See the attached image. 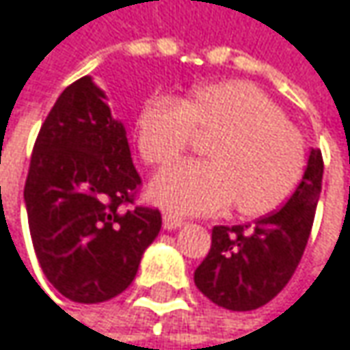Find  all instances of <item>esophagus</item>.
Segmentation results:
<instances>
[{
    "label": "esophagus",
    "instance_id": "esophagus-1",
    "mask_svg": "<svg viewBox=\"0 0 350 350\" xmlns=\"http://www.w3.org/2000/svg\"><path fill=\"white\" fill-rule=\"evenodd\" d=\"M162 220H164V228H166V230H176V228H180V226L184 224V220H182L180 216L170 214V212H166Z\"/></svg>",
    "mask_w": 350,
    "mask_h": 350
}]
</instances>
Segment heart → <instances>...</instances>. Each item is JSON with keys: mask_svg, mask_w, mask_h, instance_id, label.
<instances>
[{"mask_svg": "<svg viewBox=\"0 0 350 350\" xmlns=\"http://www.w3.org/2000/svg\"><path fill=\"white\" fill-rule=\"evenodd\" d=\"M216 132L208 162H180L150 184L154 202L178 212H218L237 202L244 216H262L297 188L306 162L302 136L282 110L248 81L192 90L184 102L152 98L138 116V148L148 164H168L188 150L194 130Z\"/></svg>", "mask_w": 350, "mask_h": 350, "instance_id": "heart-1", "label": "heart"}]
</instances>
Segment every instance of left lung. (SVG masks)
<instances>
[{"mask_svg":"<svg viewBox=\"0 0 350 350\" xmlns=\"http://www.w3.org/2000/svg\"><path fill=\"white\" fill-rule=\"evenodd\" d=\"M323 168L321 150L312 148L286 204L252 224L212 228L210 252L194 272L206 299L228 310H254L286 286L308 242Z\"/></svg>","mask_w":350,"mask_h":350,"instance_id":"1","label":"left lung"}]
</instances>
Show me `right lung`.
Returning <instances> with one entry per match:
<instances>
[{
    "label": "right lung",
    "mask_w": 350,
    "mask_h": 350,
    "mask_svg": "<svg viewBox=\"0 0 350 350\" xmlns=\"http://www.w3.org/2000/svg\"><path fill=\"white\" fill-rule=\"evenodd\" d=\"M106 100L90 76L59 94L23 188L40 267L53 288L83 304L124 293L162 228L158 210L130 206L142 180Z\"/></svg>",
    "instance_id": "right-lung-1"
}]
</instances>
